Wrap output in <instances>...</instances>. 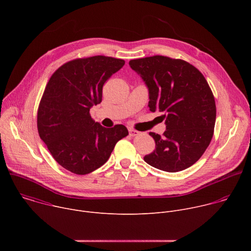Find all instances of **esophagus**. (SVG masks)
Instances as JSON below:
<instances>
[{"label":"esophagus","instance_id":"1","mask_svg":"<svg viewBox=\"0 0 251 251\" xmlns=\"http://www.w3.org/2000/svg\"><path fill=\"white\" fill-rule=\"evenodd\" d=\"M141 133L139 132V131H137V130H134V129H129V135L130 136H132V137H134V136H137V135H140Z\"/></svg>","mask_w":251,"mask_h":251}]
</instances>
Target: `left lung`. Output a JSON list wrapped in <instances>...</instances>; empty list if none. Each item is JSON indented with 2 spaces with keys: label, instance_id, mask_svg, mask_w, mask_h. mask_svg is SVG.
<instances>
[{
  "label": "left lung",
  "instance_id": "obj_1",
  "mask_svg": "<svg viewBox=\"0 0 251 251\" xmlns=\"http://www.w3.org/2000/svg\"><path fill=\"white\" fill-rule=\"evenodd\" d=\"M129 65L148 87L150 111L162 112L166 124L163 136L149 133L156 149L144 161L170 173L191 167L208 147L216 124V101L204 76L191 63L163 55Z\"/></svg>",
  "mask_w": 251,
  "mask_h": 251
}]
</instances>
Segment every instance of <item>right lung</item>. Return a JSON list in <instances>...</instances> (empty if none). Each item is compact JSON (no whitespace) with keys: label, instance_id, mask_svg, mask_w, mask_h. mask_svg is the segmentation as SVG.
<instances>
[{"label":"right lung","instance_id":"add662e5","mask_svg":"<svg viewBox=\"0 0 251 251\" xmlns=\"http://www.w3.org/2000/svg\"><path fill=\"white\" fill-rule=\"evenodd\" d=\"M123 59L96 55L70 60L50 78L38 110V130L53 159L67 171L86 175L104 165L116 143L128 135L124 125L105 128L90 116L102 101L106 80Z\"/></svg>","mask_w":251,"mask_h":251}]
</instances>
